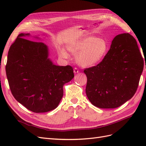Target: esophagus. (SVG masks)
<instances>
[{
  "mask_svg": "<svg viewBox=\"0 0 146 146\" xmlns=\"http://www.w3.org/2000/svg\"><path fill=\"white\" fill-rule=\"evenodd\" d=\"M78 69H77V68H75L74 69V74H77V73H78Z\"/></svg>",
  "mask_w": 146,
  "mask_h": 146,
  "instance_id": "1",
  "label": "esophagus"
}]
</instances>
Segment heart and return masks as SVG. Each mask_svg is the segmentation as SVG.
<instances>
[{
    "label": "heart",
    "instance_id": "b5f03b06",
    "mask_svg": "<svg viewBox=\"0 0 146 146\" xmlns=\"http://www.w3.org/2000/svg\"><path fill=\"white\" fill-rule=\"evenodd\" d=\"M68 50L77 55L76 61L82 67L91 68L99 64L104 59L108 50V45L105 39L93 36H86L69 44ZM59 55L68 58L69 54L64 48L58 51Z\"/></svg>",
    "mask_w": 146,
    "mask_h": 146
}]
</instances>
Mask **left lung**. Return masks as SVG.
<instances>
[{
	"label": "left lung",
	"mask_w": 146,
	"mask_h": 146,
	"mask_svg": "<svg viewBox=\"0 0 146 146\" xmlns=\"http://www.w3.org/2000/svg\"><path fill=\"white\" fill-rule=\"evenodd\" d=\"M143 66L136 39L129 33L117 35L103 60L84 70L88 99L100 108L120 107L135 94Z\"/></svg>",
	"instance_id": "obj_1"
}]
</instances>
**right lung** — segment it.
<instances>
[{
	"label": "right lung",
	"mask_w": 146,
	"mask_h": 146,
	"mask_svg": "<svg viewBox=\"0 0 146 146\" xmlns=\"http://www.w3.org/2000/svg\"><path fill=\"white\" fill-rule=\"evenodd\" d=\"M21 33L8 51L6 74L15 99L34 113L50 111L58 107L63 86L74 77L70 66H57L48 58V46L25 38ZM41 39L38 36H33Z\"/></svg>",
	"instance_id": "right-lung-1"
}]
</instances>
